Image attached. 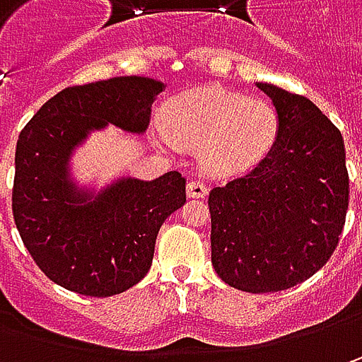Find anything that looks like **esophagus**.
Segmentation results:
<instances>
[{"label": "esophagus", "mask_w": 362, "mask_h": 362, "mask_svg": "<svg viewBox=\"0 0 362 362\" xmlns=\"http://www.w3.org/2000/svg\"><path fill=\"white\" fill-rule=\"evenodd\" d=\"M187 195L189 197H205L207 195V185L199 179H193V181L187 183Z\"/></svg>", "instance_id": "34e87169"}]
</instances>
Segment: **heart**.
I'll return each mask as SVG.
<instances>
[{
    "instance_id": "heart-1",
    "label": "heart",
    "mask_w": 362,
    "mask_h": 362,
    "mask_svg": "<svg viewBox=\"0 0 362 362\" xmlns=\"http://www.w3.org/2000/svg\"><path fill=\"white\" fill-rule=\"evenodd\" d=\"M160 143L202 146L203 167L211 173H240L264 159L278 139L276 108L219 86L199 88L167 105Z\"/></svg>"
}]
</instances>
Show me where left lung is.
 I'll list each match as a JSON object with an SVG mask.
<instances>
[{
    "instance_id": "obj_1",
    "label": "left lung",
    "mask_w": 362,
    "mask_h": 362,
    "mask_svg": "<svg viewBox=\"0 0 362 362\" xmlns=\"http://www.w3.org/2000/svg\"><path fill=\"white\" fill-rule=\"evenodd\" d=\"M280 131L250 171L211 189V262L243 292L268 294L308 280L341 242L349 171L341 131L306 96L257 84Z\"/></svg>"
}]
</instances>
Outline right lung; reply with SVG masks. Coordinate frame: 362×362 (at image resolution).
I'll return each instance as SVG.
<instances>
[{"instance_id":"add662e5","label":"right lung","mask_w":362,"mask_h":362,"mask_svg":"<svg viewBox=\"0 0 362 362\" xmlns=\"http://www.w3.org/2000/svg\"><path fill=\"white\" fill-rule=\"evenodd\" d=\"M160 90V82L141 76L68 86L20 132L13 221L37 268L66 290L105 298L141 282L163 221L187 199L179 171L155 181L122 179L92 203H82L86 195L68 181L70 151L86 132L108 122L143 132Z\"/></svg>"}]
</instances>
